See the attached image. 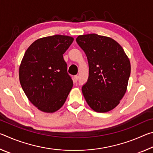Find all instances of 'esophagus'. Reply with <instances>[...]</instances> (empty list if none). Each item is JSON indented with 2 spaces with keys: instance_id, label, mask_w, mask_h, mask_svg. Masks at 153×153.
<instances>
[{
  "instance_id": "esophagus-1",
  "label": "esophagus",
  "mask_w": 153,
  "mask_h": 153,
  "mask_svg": "<svg viewBox=\"0 0 153 153\" xmlns=\"http://www.w3.org/2000/svg\"><path fill=\"white\" fill-rule=\"evenodd\" d=\"M77 80H78V76H75L74 77V82H77Z\"/></svg>"
}]
</instances>
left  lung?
<instances>
[{
  "label": "left lung",
  "mask_w": 153,
  "mask_h": 153,
  "mask_svg": "<svg viewBox=\"0 0 153 153\" xmlns=\"http://www.w3.org/2000/svg\"><path fill=\"white\" fill-rule=\"evenodd\" d=\"M76 42L89 65L83 95L96 112H108L117 107L126 92L131 71L129 58L120 44L107 36L81 35Z\"/></svg>",
  "instance_id": "obj_1"
}]
</instances>
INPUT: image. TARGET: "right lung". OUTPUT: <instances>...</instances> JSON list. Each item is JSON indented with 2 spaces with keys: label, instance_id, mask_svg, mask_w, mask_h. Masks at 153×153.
<instances>
[{
  "label": "right lung",
  "instance_id": "1",
  "mask_svg": "<svg viewBox=\"0 0 153 153\" xmlns=\"http://www.w3.org/2000/svg\"><path fill=\"white\" fill-rule=\"evenodd\" d=\"M73 41L68 36H47L36 40L24 54L19 69L21 86L30 101L43 112L58 111L73 86L63 56Z\"/></svg>",
  "mask_w": 153,
  "mask_h": 153
}]
</instances>
